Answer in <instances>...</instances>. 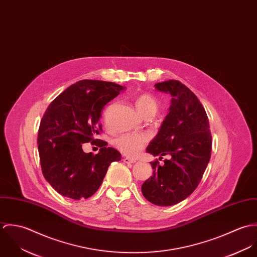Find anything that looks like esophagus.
Returning <instances> with one entry per match:
<instances>
[{"mask_svg": "<svg viewBox=\"0 0 257 257\" xmlns=\"http://www.w3.org/2000/svg\"><path fill=\"white\" fill-rule=\"evenodd\" d=\"M123 162H124V163H136L137 160H136V159H133V158H127V157H125V158H123Z\"/></svg>", "mask_w": 257, "mask_h": 257, "instance_id": "34e87169", "label": "esophagus"}]
</instances>
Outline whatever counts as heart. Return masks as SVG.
I'll list each match as a JSON object with an SVG mask.
<instances>
[{
    "label": "heart",
    "mask_w": 257,
    "mask_h": 257,
    "mask_svg": "<svg viewBox=\"0 0 257 257\" xmlns=\"http://www.w3.org/2000/svg\"><path fill=\"white\" fill-rule=\"evenodd\" d=\"M136 108L144 117H153L158 110V104L149 95H142L136 100ZM147 144V138L143 135L123 134L117 137L113 145L126 156H137Z\"/></svg>",
    "instance_id": "obj_1"
}]
</instances>
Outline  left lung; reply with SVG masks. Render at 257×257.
Listing matches in <instances>:
<instances>
[{
	"instance_id": "8db88e82",
	"label": "left lung",
	"mask_w": 257,
	"mask_h": 257,
	"mask_svg": "<svg viewBox=\"0 0 257 257\" xmlns=\"http://www.w3.org/2000/svg\"><path fill=\"white\" fill-rule=\"evenodd\" d=\"M154 87L172 99L147 152L169 158L163 165L151 162L152 176L143 184L142 192L148 202L166 207L185 200L200 183L211 158L212 136L206 110L189 88L176 80Z\"/></svg>"
}]
</instances>
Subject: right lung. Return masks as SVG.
I'll return each instance as SVG.
<instances>
[{"instance_id": "obj_1", "label": "right lung", "mask_w": 257, "mask_h": 257, "mask_svg": "<svg viewBox=\"0 0 257 257\" xmlns=\"http://www.w3.org/2000/svg\"><path fill=\"white\" fill-rule=\"evenodd\" d=\"M125 88L105 81L82 80L57 96L40 121L37 147L46 181L60 195L74 200L94 195L110 163L120 153L99 141L100 151L86 153L82 145L95 142L104 107ZM97 141V140H96Z\"/></svg>"}]
</instances>
